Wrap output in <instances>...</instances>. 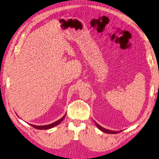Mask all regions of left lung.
I'll return each mask as SVG.
<instances>
[{
	"mask_svg": "<svg viewBox=\"0 0 159 159\" xmlns=\"http://www.w3.org/2000/svg\"><path fill=\"white\" fill-rule=\"evenodd\" d=\"M94 122H95L96 125H97L98 128L99 129H100L102 131H103V133H109V134H115V133H118L121 131H111V130H109V129H105V128H103V127L99 125L95 121H94Z\"/></svg>",
	"mask_w": 159,
	"mask_h": 159,
	"instance_id": "left-lung-1",
	"label": "left lung"
}]
</instances>
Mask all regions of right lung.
Instances as JSON below:
<instances>
[{
	"instance_id": "1",
	"label": "right lung",
	"mask_w": 159,
	"mask_h": 159,
	"mask_svg": "<svg viewBox=\"0 0 159 159\" xmlns=\"http://www.w3.org/2000/svg\"><path fill=\"white\" fill-rule=\"evenodd\" d=\"M66 115L65 114L63 117H62L61 119H60L59 120H57V121H56V122L53 123H51V124H49V125H42V126H38V125H32V124H30V125L33 127L34 128H35L36 129H40V130H44V129H51V128H53L55 126H57V125H59L62 121H63L64 117H66Z\"/></svg>"
}]
</instances>
